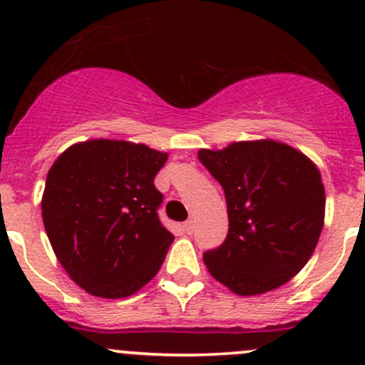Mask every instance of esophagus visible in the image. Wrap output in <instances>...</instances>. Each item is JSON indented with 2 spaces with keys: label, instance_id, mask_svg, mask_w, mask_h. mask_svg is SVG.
I'll list each match as a JSON object with an SVG mask.
<instances>
[{
  "label": "esophagus",
  "instance_id": "obj_1",
  "mask_svg": "<svg viewBox=\"0 0 365 365\" xmlns=\"http://www.w3.org/2000/svg\"><path fill=\"white\" fill-rule=\"evenodd\" d=\"M183 231H185L187 235H192L194 233V220H187V222L183 224Z\"/></svg>",
  "mask_w": 365,
  "mask_h": 365
}]
</instances>
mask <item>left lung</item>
<instances>
[{"label": "left lung", "mask_w": 365, "mask_h": 365, "mask_svg": "<svg viewBox=\"0 0 365 365\" xmlns=\"http://www.w3.org/2000/svg\"><path fill=\"white\" fill-rule=\"evenodd\" d=\"M222 185L230 231L205 252L210 275L240 297L286 284L305 267L325 222L322 173L307 155L274 139L197 152Z\"/></svg>", "instance_id": "obj_1"}]
</instances>
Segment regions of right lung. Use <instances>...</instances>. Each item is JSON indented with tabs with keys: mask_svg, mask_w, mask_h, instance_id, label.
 <instances>
[{
	"mask_svg": "<svg viewBox=\"0 0 365 365\" xmlns=\"http://www.w3.org/2000/svg\"><path fill=\"white\" fill-rule=\"evenodd\" d=\"M168 153L143 143L90 139L51 165L42 219L68 277L93 297L125 298L157 275L175 237L162 227L153 178Z\"/></svg>",
	"mask_w": 365,
	"mask_h": 365,
	"instance_id": "obj_1",
	"label": "right lung"
}]
</instances>
